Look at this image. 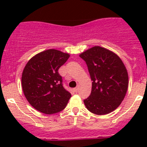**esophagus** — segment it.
Wrapping results in <instances>:
<instances>
[{"label":"esophagus","instance_id":"obj_1","mask_svg":"<svg viewBox=\"0 0 147 147\" xmlns=\"http://www.w3.org/2000/svg\"><path fill=\"white\" fill-rule=\"evenodd\" d=\"M74 91H75V92H78L79 91V87H75V88L74 89Z\"/></svg>","mask_w":147,"mask_h":147}]
</instances>
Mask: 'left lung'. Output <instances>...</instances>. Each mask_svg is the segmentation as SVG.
I'll use <instances>...</instances> for the list:
<instances>
[{
	"instance_id": "8db88e82",
	"label": "left lung",
	"mask_w": 147,
	"mask_h": 147,
	"mask_svg": "<svg viewBox=\"0 0 147 147\" xmlns=\"http://www.w3.org/2000/svg\"><path fill=\"white\" fill-rule=\"evenodd\" d=\"M80 57L86 62L92 81L91 94L84 100L87 109L97 115L113 112L123 101L128 88V72L122 60L100 46L88 49Z\"/></svg>"
}]
</instances>
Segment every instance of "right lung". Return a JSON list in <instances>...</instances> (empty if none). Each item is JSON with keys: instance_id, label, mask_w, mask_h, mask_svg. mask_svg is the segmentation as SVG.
Listing matches in <instances>:
<instances>
[{"instance_id": "right-lung-1", "label": "right lung", "mask_w": 147, "mask_h": 147, "mask_svg": "<svg viewBox=\"0 0 147 147\" xmlns=\"http://www.w3.org/2000/svg\"><path fill=\"white\" fill-rule=\"evenodd\" d=\"M69 55L49 49L32 57L22 74V87L25 97L32 107L46 115L64 109L71 94L63 87L58 69Z\"/></svg>"}]
</instances>
